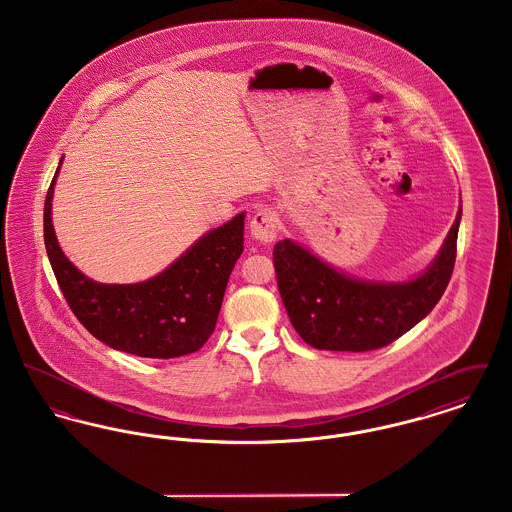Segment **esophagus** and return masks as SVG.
Instances as JSON below:
<instances>
[{
    "label": "esophagus",
    "instance_id": "esophagus-1",
    "mask_svg": "<svg viewBox=\"0 0 512 512\" xmlns=\"http://www.w3.org/2000/svg\"><path fill=\"white\" fill-rule=\"evenodd\" d=\"M249 230L251 236L263 244H272L276 240V232H278V217L274 211L270 209H259L253 219L249 222Z\"/></svg>",
    "mask_w": 512,
    "mask_h": 512
}]
</instances>
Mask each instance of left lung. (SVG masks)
Listing matches in <instances>:
<instances>
[{
    "label": "left lung",
    "mask_w": 512,
    "mask_h": 512,
    "mask_svg": "<svg viewBox=\"0 0 512 512\" xmlns=\"http://www.w3.org/2000/svg\"><path fill=\"white\" fill-rule=\"evenodd\" d=\"M461 215L463 205L436 259L403 282L351 276L293 240L274 245L278 290L301 340L315 349L359 353L409 332L436 307L451 280Z\"/></svg>",
    "instance_id": "obj_1"
}]
</instances>
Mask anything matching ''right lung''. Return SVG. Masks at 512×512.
<instances>
[{"mask_svg": "<svg viewBox=\"0 0 512 512\" xmlns=\"http://www.w3.org/2000/svg\"><path fill=\"white\" fill-rule=\"evenodd\" d=\"M63 157L44 205L49 263L74 317L105 345L147 359L194 353L211 338L230 272L244 251L245 213L205 232L174 263L136 284H101L63 253L51 222V199Z\"/></svg>", "mask_w": 512, "mask_h": 512, "instance_id": "add662e5", "label": "right lung"}]
</instances>
